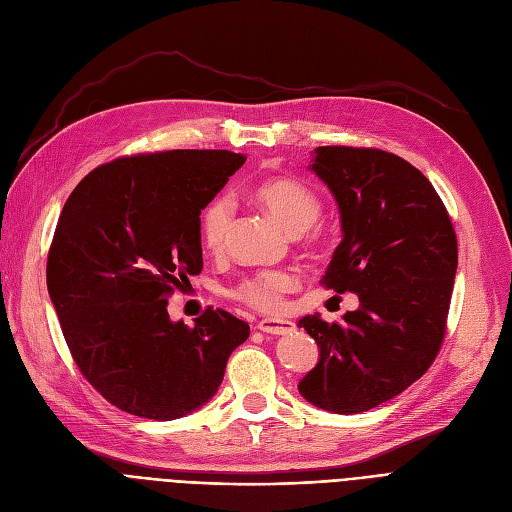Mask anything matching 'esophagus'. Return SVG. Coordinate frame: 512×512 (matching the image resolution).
Here are the masks:
<instances>
[{
  "instance_id": "1",
  "label": "esophagus",
  "mask_w": 512,
  "mask_h": 512,
  "mask_svg": "<svg viewBox=\"0 0 512 512\" xmlns=\"http://www.w3.org/2000/svg\"><path fill=\"white\" fill-rule=\"evenodd\" d=\"M257 329L263 334H272V336H285L291 334L295 325L291 321H280V319H263L257 323Z\"/></svg>"
}]
</instances>
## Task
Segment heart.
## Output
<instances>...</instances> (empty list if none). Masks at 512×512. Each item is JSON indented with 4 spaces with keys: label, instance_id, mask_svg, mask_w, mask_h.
<instances>
[{
    "label": "heart",
    "instance_id": "1",
    "mask_svg": "<svg viewBox=\"0 0 512 512\" xmlns=\"http://www.w3.org/2000/svg\"><path fill=\"white\" fill-rule=\"evenodd\" d=\"M255 200L266 208L272 217L283 225L289 234H302L319 219L321 200L319 195L295 178L263 180L253 189ZM234 204L227 195H217L204 206L200 214V236L206 249L219 251L232 223ZM298 280L283 270L259 272L242 278L238 285L229 289L232 298L261 312H276L283 308L285 295L295 289Z\"/></svg>",
    "mask_w": 512,
    "mask_h": 512
}]
</instances>
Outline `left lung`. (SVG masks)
I'll return each mask as SVG.
<instances>
[{
	"label": "left lung",
	"instance_id": "obj_1",
	"mask_svg": "<svg viewBox=\"0 0 512 512\" xmlns=\"http://www.w3.org/2000/svg\"><path fill=\"white\" fill-rule=\"evenodd\" d=\"M312 170L334 193L342 242L321 278L357 293L342 321L304 317L321 346L300 393L355 415L408 389L434 364L451 306L457 236L440 195L415 166L381 148L319 146Z\"/></svg>",
	"mask_w": 512,
	"mask_h": 512
}]
</instances>
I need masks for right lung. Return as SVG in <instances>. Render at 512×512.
<instances>
[{
  "instance_id": "obj_1",
  "label": "right lung",
  "mask_w": 512,
  "mask_h": 512,
  "mask_svg": "<svg viewBox=\"0 0 512 512\" xmlns=\"http://www.w3.org/2000/svg\"><path fill=\"white\" fill-rule=\"evenodd\" d=\"M232 151L140 153L112 159L65 202L46 285L74 364L129 415L170 421L217 393L249 323L208 306L172 323L168 298L200 274V214L242 163Z\"/></svg>"
}]
</instances>
